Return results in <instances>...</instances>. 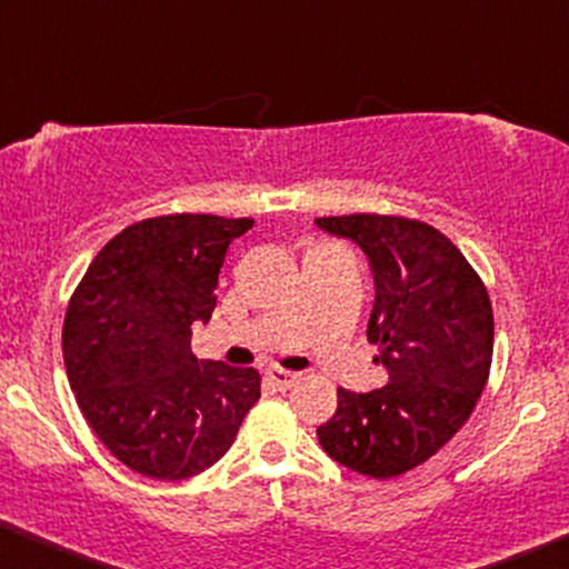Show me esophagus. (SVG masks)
<instances>
[{
	"instance_id": "34e87169",
	"label": "esophagus",
	"mask_w": 569,
	"mask_h": 569,
	"mask_svg": "<svg viewBox=\"0 0 569 569\" xmlns=\"http://www.w3.org/2000/svg\"><path fill=\"white\" fill-rule=\"evenodd\" d=\"M269 380H271L273 388L287 390V388H292V385L300 380V375H298V371H287V369H271L269 371Z\"/></svg>"
}]
</instances>
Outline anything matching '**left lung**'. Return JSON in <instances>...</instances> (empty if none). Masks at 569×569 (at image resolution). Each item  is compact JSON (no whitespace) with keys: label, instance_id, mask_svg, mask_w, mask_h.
Here are the masks:
<instances>
[{"label":"left lung","instance_id":"1","mask_svg":"<svg viewBox=\"0 0 569 569\" xmlns=\"http://www.w3.org/2000/svg\"><path fill=\"white\" fill-rule=\"evenodd\" d=\"M317 227L367 252L375 306L367 327L388 385L338 390V411L317 430L342 467L388 480L443 448L488 382L493 308L461 250L430 223L401 216H329Z\"/></svg>","mask_w":569,"mask_h":569}]
</instances>
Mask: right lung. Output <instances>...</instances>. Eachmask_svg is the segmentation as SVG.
<instances>
[{"instance_id": "right-lung-1", "label": "right lung", "mask_w": 569, "mask_h": 569, "mask_svg": "<svg viewBox=\"0 0 569 569\" xmlns=\"http://www.w3.org/2000/svg\"><path fill=\"white\" fill-rule=\"evenodd\" d=\"M250 227L208 213L131 223L97 252L70 298V390L108 451L144 478L173 482L213 467L261 398L252 367L192 353V325L213 313L223 256Z\"/></svg>"}]
</instances>
